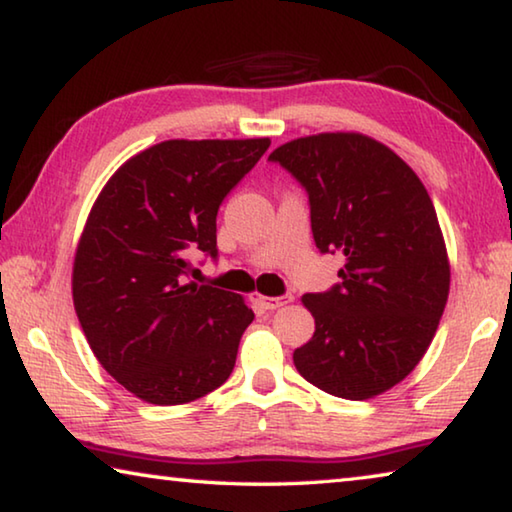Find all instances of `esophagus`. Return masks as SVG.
Here are the masks:
<instances>
[{
	"label": "esophagus",
	"mask_w": 512,
	"mask_h": 512,
	"mask_svg": "<svg viewBox=\"0 0 512 512\" xmlns=\"http://www.w3.org/2000/svg\"><path fill=\"white\" fill-rule=\"evenodd\" d=\"M293 300V296L291 293H284V296H277V298H262L259 296L257 298V302H259V307L262 309H266V311H273V309H280V307H284V305H289V302Z\"/></svg>",
	"instance_id": "esophagus-1"
}]
</instances>
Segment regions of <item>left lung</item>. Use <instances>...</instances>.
<instances>
[{"instance_id": "1", "label": "left lung", "mask_w": 512, "mask_h": 512, "mask_svg": "<svg viewBox=\"0 0 512 512\" xmlns=\"http://www.w3.org/2000/svg\"><path fill=\"white\" fill-rule=\"evenodd\" d=\"M268 160L307 192L320 253L345 255L341 282L302 298L316 332L293 363L343 400L388 391L418 366L447 305V250L427 189L400 155L359 133L300 137Z\"/></svg>"}]
</instances>
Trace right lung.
Returning a JSON list of instances; mask_svg holds the SVG:
<instances>
[{
  "label": "right lung",
  "mask_w": 512,
  "mask_h": 512,
  "mask_svg": "<svg viewBox=\"0 0 512 512\" xmlns=\"http://www.w3.org/2000/svg\"><path fill=\"white\" fill-rule=\"evenodd\" d=\"M268 146L155 144L121 164L92 207L74 257V309L94 357L144 402H194L235 368L253 309L187 280L196 253L219 257V207Z\"/></svg>",
  "instance_id": "1"
}]
</instances>
